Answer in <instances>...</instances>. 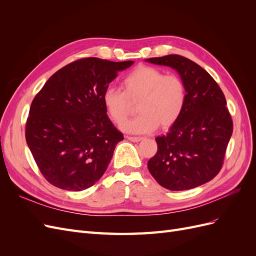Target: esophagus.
<instances>
[{
	"instance_id": "obj_1",
	"label": "esophagus",
	"mask_w": 256,
	"mask_h": 256,
	"mask_svg": "<svg viewBox=\"0 0 256 256\" xmlns=\"http://www.w3.org/2000/svg\"><path fill=\"white\" fill-rule=\"evenodd\" d=\"M127 138L129 141H132V142H140L141 140H143L142 136H127Z\"/></svg>"
}]
</instances>
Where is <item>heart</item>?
Listing matches in <instances>:
<instances>
[{"label": "heart", "mask_w": 256, "mask_h": 256, "mask_svg": "<svg viewBox=\"0 0 256 256\" xmlns=\"http://www.w3.org/2000/svg\"><path fill=\"white\" fill-rule=\"evenodd\" d=\"M120 88L109 86L102 94V104L110 118L120 124L130 110V102L138 99L136 118L126 120L122 129L131 134L156 130L159 124L168 128L180 118L187 104L188 92L178 74H164L152 66H138L128 74Z\"/></svg>", "instance_id": "heart-1"}]
</instances>
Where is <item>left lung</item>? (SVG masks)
Here are the masks:
<instances>
[{
    "instance_id": "left-lung-1",
    "label": "left lung",
    "mask_w": 256,
    "mask_h": 256,
    "mask_svg": "<svg viewBox=\"0 0 256 256\" xmlns=\"http://www.w3.org/2000/svg\"><path fill=\"white\" fill-rule=\"evenodd\" d=\"M146 62L176 69L188 92L180 118L166 136L156 138L158 150L147 166L166 189L198 187L220 172L233 134L226 97L212 76L187 58L170 54Z\"/></svg>"
}]
</instances>
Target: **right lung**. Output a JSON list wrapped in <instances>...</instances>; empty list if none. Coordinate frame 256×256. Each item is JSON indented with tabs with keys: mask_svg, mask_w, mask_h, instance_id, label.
I'll list each match as a JSON object with an SVG mask.
<instances>
[{
	"mask_svg": "<svg viewBox=\"0 0 256 256\" xmlns=\"http://www.w3.org/2000/svg\"><path fill=\"white\" fill-rule=\"evenodd\" d=\"M134 60L84 58L64 66L33 99L26 138L51 184L82 191L104 175L124 136L108 118L102 94Z\"/></svg>",
	"mask_w": 256,
	"mask_h": 256,
	"instance_id": "obj_1",
	"label": "right lung"
}]
</instances>
